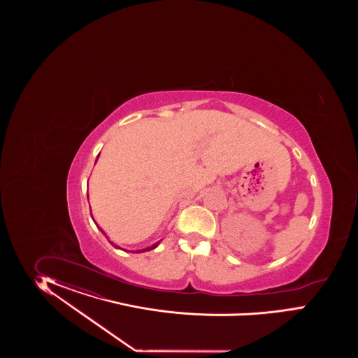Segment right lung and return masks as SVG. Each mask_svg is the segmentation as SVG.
<instances>
[{"label": "right lung", "instance_id": "obj_1", "mask_svg": "<svg viewBox=\"0 0 358 358\" xmlns=\"http://www.w3.org/2000/svg\"><path fill=\"white\" fill-rule=\"evenodd\" d=\"M99 229H101V228H99ZM101 231H102V229H101ZM102 234H105V232H103V231H102ZM110 243H111V241H110ZM159 243H160V241H157V243H156V244H153V245H152V247H148V248H145V250H138V252H145V250H155V248H156V247H157V245H159ZM111 244H113V243H111ZM113 245H114V244H113ZM114 247H115V245H114ZM115 248H117V247H115Z\"/></svg>", "mask_w": 358, "mask_h": 358}]
</instances>
